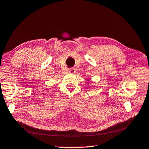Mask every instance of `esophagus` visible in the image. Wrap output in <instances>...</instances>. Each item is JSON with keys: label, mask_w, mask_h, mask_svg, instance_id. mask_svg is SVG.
Listing matches in <instances>:
<instances>
[{"label": "esophagus", "mask_w": 149, "mask_h": 149, "mask_svg": "<svg viewBox=\"0 0 149 149\" xmlns=\"http://www.w3.org/2000/svg\"><path fill=\"white\" fill-rule=\"evenodd\" d=\"M68 71H69V72H71V73H74V72H75V69L74 68H70L69 69H68Z\"/></svg>", "instance_id": "1"}]
</instances>
